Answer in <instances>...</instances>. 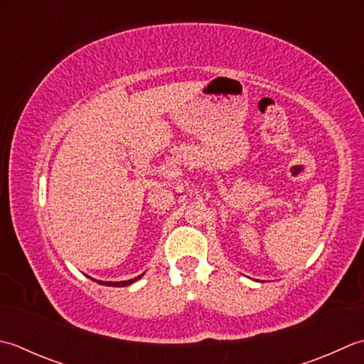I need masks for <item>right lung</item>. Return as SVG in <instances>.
Listing matches in <instances>:
<instances>
[{
  "label": "right lung",
  "mask_w": 364,
  "mask_h": 364,
  "mask_svg": "<svg viewBox=\"0 0 364 364\" xmlns=\"http://www.w3.org/2000/svg\"><path fill=\"white\" fill-rule=\"evenodd\" d=\"M143 275H139V277H136V278H133V279H127V281H97L99 284H102V286H113V287H125V286H130L132 283H135L136 279H139ZM95 281V279H94Z\"/></svg>",
  "instance_id": "obj_1"
}]
</instances>
